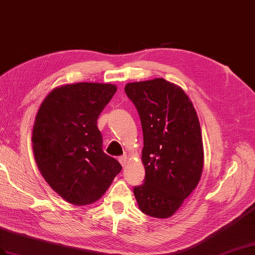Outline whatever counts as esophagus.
<instances>
[{
  "label": "esophagus",
  "instance_id": "esophagus-1",
  "mask_svg": "<svg viewBox=\"0 0 255 255\" xmlns=\"http://www.w3.org/2000/svg\"><path fill=\"white\" fill-rule=\"evenodd\" d=\"M119 161L121 162V165H122L123 167H125V165H126V161H127V156H126V155H122V156H120V157H119Z\"/></svg>",
  "mask_w": 255,
  "mask_h": 255
}]
</instances>
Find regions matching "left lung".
<instances>
[{
	"mask_svg": "<svg viewBox=\"0 0 255 255\" xmlns=\"http://www.w3.org/2000/svg\"><path fill=\"white\" fill-rule=\"evenodd\" d=\"M125 93L140 116L144 182L133 187L140 210L166 219L197 186L204 147L197 113L190 98L164 78L129 83Z\"/></svg>",
	"mask_w": 255,
	"mask_h": 255,
	"instance_id": "1",
	"label": "left lung"
}]
</instances>
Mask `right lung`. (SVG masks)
Masks as SVG:
<instances>
[{"label": "right lung", "instance_id": "obj_1", "mask_svg": "<svg viewBox=\"0 0 255 255\" xmlns=\"http://www.w3.org/2000/svg\"><path fill=\"white\" fill-rule=\"evenodd\" d=\"M116 90L112 84L64 85L51 91L38 110L32 132L34 158L50 187L70 204L98 200L122 170L103 152L97 127Z\"/></svg>", "mask_w": 255, "mask_h": 255}]
</instances>
